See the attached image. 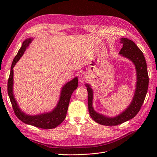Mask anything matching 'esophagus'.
Wrapping results in <instances>:
<instances>
[{
    "label": "esophagus",
    "instance_id": "34e87169",
    "mask_svg": "<svg viewBox=\"0 0 157 157\" xmlns=\"http://www.w3.org/2000/svg\"><path fill=\"white\" fill-rule=\"evenodd\" d=\"M87 79V77H86V75L84 74V73H82L79 75V78L78 80L80 82L83 83L84 81H86V80Z\"/></svg>",
    "mask_w": 157,
    "mask_h": 157
}]
</instances>
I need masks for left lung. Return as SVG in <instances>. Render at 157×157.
Wrapping results in <instances>:
<instances>
[{"mask_svg":"<svg viewBox=\"0 0 157 157\" xmlns=\"http://www.w3.org/2000/svg\"><path fill=\"white\" fill-rule=\"evenodd\" d=\"M121 43L123 45L119 54L130 59L136 66L137 73L136 89L132 101L126 110L115 117H107L94 111L92 107L93 91L89 84H86L88 91V106L90 117L101 125L116 126L134 118L143 105L149 86V76L147 63L143 52L132 40L122 38Z\"/></svg>","mask_w":157,"mask_h":157,"instance_id":"8db88e82","label":"left lung"}]
</instances>
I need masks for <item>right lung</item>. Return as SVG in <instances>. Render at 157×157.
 <instances>
[{
  "mask_svg": "<svg viewBox=\"0 0 157 157\" xmlns=\"http://www.w3.org/2000/svg\"><path fill=\"white\" fill-rule=\"evenodd\" d=\"M33 40V38L27 39L23 41L22 46L19 50L17 55L14 58L12 63L10 73L8 80V94L10 99L12 108L16 117L25 124L34 126L42 129H52L55 128L62 122L66 117L67 112L71 96L74 90L78 86V78H74L72 80L66 83L62 88L61 92V96L56 107L51 112L42 113L39 115H27L22 112L19 108L18 105L13 97V68L16 63L23 56L26 48Z\"/></svg>",
  "mask_w": 157,
  "mask_h": 157,
  "instance_id": "1",
  "label": "right lung"
}]
</instances>
